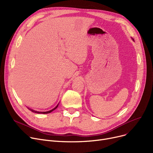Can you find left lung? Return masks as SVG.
Here are the masks:
<instances>
[{"instance_id": "1", "label": "left lung", "mask_w": 153, "mask_h": 153, "mask_svg": "<svg viewBox=\"0 0 153 153\" xmlns=\"http://www.w3.org/2000/svg\"><path fill=\"white\" fill-rule=\"evenodd\" d=\"M133 40H134V39H133Z\"/></svg>"}]
</instances>
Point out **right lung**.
<instances>
[{"instance_id": "add662e5", "label": "right lung", "mask_w": 153, "mask_h": 153, "mask_svg": "<svg viewBox=\"0 0 153 153\" xmlns=\"http://www.w3.org/2000/svg\"><path fill=\"white\" fill-rule=\"evenodd\" d=\"M58 105H59V104H58V105L56 106V107H54L53 109H52V110H50V111H35V110H32V109H31V108H28L30 110H31L32 112H35V113H36V114H46L51 113V111H53L54 110H55L56 108L58 107Z\"/></svg>"}]
</instances>
